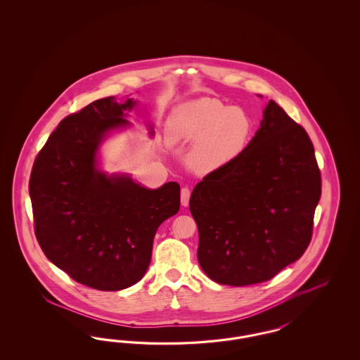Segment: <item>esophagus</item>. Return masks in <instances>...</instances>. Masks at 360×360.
I'll return each mask as SVG.
<instances>
[{
  "mask_svg": "<svg viewBox=\"0 0 360 360\" xmlns=\"http://www.w3.org/2000/svg\"><path fill=\"white\" fill-rule=\"evenodd\" d=\"M188 200H190V190L188 188H184L181 190V204H182V206H188Z\"/></svg>",
  "mask_w": 360,
  "mask_h": 360,
  "instance_id": "1",
  "label": "esophagus"
}]
</instances>
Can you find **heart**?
<instances>
[{
	"label": "heart",
	"instance_id": "heart-1",
	"mask_svg": "<svg viewBox=\"0 0 360 360\" xmlns=\"http://www.w3.org/2000/svg\"><path fill=\"white\" fill-rule=\"evenodd\" d=\"M252 129L247 110L213 97L179 103L167 120L172 144L194 141L188 163L197 172H217L238 160L250 144Z\"/></svg>",
	"mask_w": 360,
	"mask_h": 360
}]
</instances>
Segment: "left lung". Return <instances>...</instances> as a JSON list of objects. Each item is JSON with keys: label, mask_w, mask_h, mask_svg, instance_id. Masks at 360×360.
I'll return each instance as SVG.
<instances>
[{"label": "left lung", "mask_w": 360, "mask_h": 360, "mask_svg": "<svg viewBox=\"0 0 360 360\" xmlns=\"http://www.w3.org/2000/svg\"><path fill=\"white\" fill-rule=\"evenodd\" d=\"M320 197L311 140L270 100L239 159L209 172L191 193L201 269L229 286L274 278L308 248Z\"/></svg>", "instance_id": "8db88e82"}]
</instances>
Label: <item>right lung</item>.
Segmentation results:
<instances>
[{
  "label": "right lung",
  "mask_w": 360,
  "mask_h": 360,
  "mask_svg": "<svg viewBox=\"0 0 360 360\" xmlns=\"http://www.w3.org/2000/svg\"><path fill=\"white\" fill-rule=\"evenodd\" d=\"M136 101L106 97L59 122L30 178L34 235L44 255L78 283L127 289L146 274L158 226L178 213L176 182L147 188L97 169V151Z\"/></svg>",
  "instance_id": "obj_1"
}]
</instances>
